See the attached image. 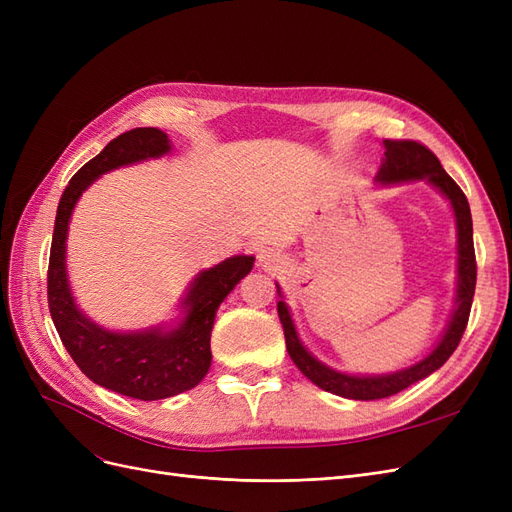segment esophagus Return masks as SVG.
<instances>
[{
  "label": "esophagus",
  "mask_w": 512,
  "mask_h": 512,
  "mask_svg": "<svg viewBox=\"0 0 512 512\" xmlns=\"http://www.w3.org/2000/svg\"><path fill=\"white\" fill-rule=\"evenodd\" d=\"M258 262H260V267H265L267 271H273L277 265H280V256H277V252H273V250H262L258 256Z\"/></svg>",
  "instance_id": "1"
}]
</instances>
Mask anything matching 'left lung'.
<instances>
[{"instance_id": "1", "label": "left lung", "mask_w": 512, "mask_h": 512, "mask_svg": "<svg viewBox=\"0 0 512 512\" xmlns=\"http://www.w3.org/2000/svg\"><path fill=\"white\" fill-rule=\"evenodd\" d=\"M384 160L376 175V181L382 185L389 183H401V181H418L427 179L433 188H438L448 200H451L455 218H457V299H455V312L451 316V322L438 342L423 361L416 365L395 371V374L386 376H348L342 371H335L314 359L312 354L305 350L301 339L294 329V322L290 318V312L284 301L277 303V314H280L284 337H286V350L290 359L294 361L303 376L312 380L322 391H329L339 397L348 399H382L391 397L399 391L408 389L410 384L427 378L433 371L440 369L448 356L455 352L459 346L463 331L468 327L474 288H476V256H474V239H472V213L466 194L461 192L459 185L448 177L446 170L442 168L440 160L433 153L416 141H384ZM280 292V288H277Z\"/></svg>"}]
</instances>
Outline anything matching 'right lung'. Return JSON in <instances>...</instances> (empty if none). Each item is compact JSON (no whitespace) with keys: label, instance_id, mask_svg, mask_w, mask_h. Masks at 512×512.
Returning a JSON list of instances; mask_svg holds the SVG:
<instances>
[{"label":"right lung","instance_id":"obj_1","mask_svg":"<svg viewBox=\"0 0 512 512\" xmlns=\"http://www.w3.org/2000/svg\"><path fill=\"white\" fill-rule=\"evenodd\" d=\"M168 151L170 141L162 130L134 128L113 138L70 179L59 198L46 275L51 318L74 363L104 389L143 401L190 391L207 376L215 312L254 267V256H232L213 269L200 271L181 303L188 307V316L173 331L115 333L98 327L79 312L66 273L68 222L76 200L108 170L160 158Z\"/></svg>","mask_w":512,"mask_h":512}]
</instances>
